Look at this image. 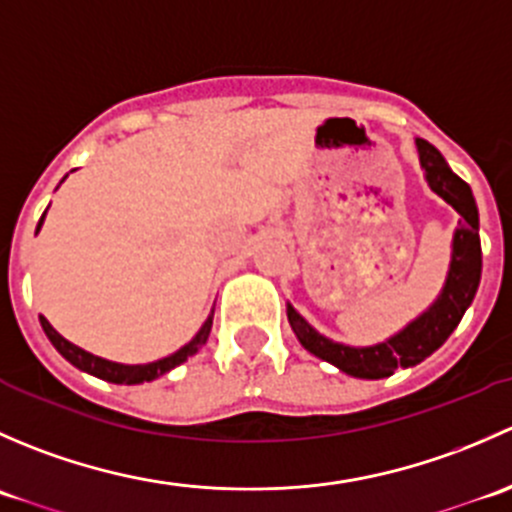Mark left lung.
<instances>
[{"label": "left lung", "mask_w": 512, "mask_h": 512, "mask_svg": "<svg viewBox=\"0 0 512 512\" xmlns=\"http://www.w3.org/2000/svg\"><path fill=\"white\" fill-rule=\"evenodd\" d=\"M418 160L421 168L426 170V180L436 195H441L458 215L456 235H453V252L451 267H448L446 285L436 302L414 319L406 329L394 334L386 342L374 344V347H347L327 339L317 329L309 327L304 317L294 312L292 304H287V319L292 332L297 334L299 344L309 354L329 361L344 374L356 376V379H384L394 374L399 366L421 364L426 356H431L453 334L458 322L463 319L466 309L471 307L480 285V235H478V208L476 198L471 193V185L458 178L448 168L446 158L436 151L428 141L416 138Z\"/></svg>", "instance_id": "left-lung-1"}]
</instances>
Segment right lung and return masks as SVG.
<instances>
[{
	"instance_id": "right-lung-1",
	"label": "right lung",
	"mask_w": 512,
	"mask_h": 512,
	"mask_svg": "<svg viewBox=\"0 0 512 512\" xmlns=\"http://www.w3.org/2000/svg\"><path fill=\"white\" fill-rule=\"evenodd\" d=\"M44 215H41L36 230H39L41 223H44ZM39 322H41V329H44V334L49 337V342L56 347V352L64 356L66 361H71L76 369L86 371V374H91V376H98V379H103V381H111V384H143V381H153V379H158V376L168 374L170 369H175L178 364L188 361V356H193L205 342H208L210 327H213V312H210V317L205 319V324L200 327V332L195 334V337L190 339L185 347H180L178 352L165 356V359L151 361V364H118V361L101 359V356H94V354L84 352L81 347H76V344L66 342V339L61 337V334L56 332L49 322H46V317H39Z\"/></svg>"
}]
</instances>
